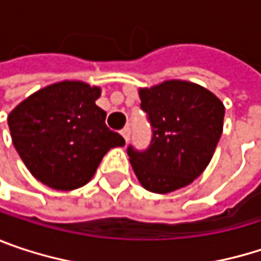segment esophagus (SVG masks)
Here are the masks:
<instances>
[{"label":"esophagus","mask_w":261,"mask_h":261,"mask_svg":"<svg viewBox=\"0 0 261 261\" xmlns=\"http://www.w3.org/2000/svg\"><path fill=\"white\" fill-rule=\"evenodd\" d=\"M121 134H122V137L125 139V142H128L130 140V134H131V130L128 128V127H125L124 130L121 131Z\"/></svg>","instance_id":"obj_1"}]
</instances>
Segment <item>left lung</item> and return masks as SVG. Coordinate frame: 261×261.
Wrapping results in <instances>:
<instances>
[{
    "label": "left lung",
    "mask_w": 261,
    "mask_h": 261,
    "mask_svg": "<svg viewBox=\"0 0 261 261\" xmlns=\"http://www.w3.org/2000/svg\"><path fill=\"white\" fill-rule=\"evenodd\" d=\"M139 96L152 137L145 151L127 148L133 171L149 192L181 189L210 163L222 134L225 107L205 87L181 80L140 89Z\"/></svg>",
    "instance_id": "8db88e82"
}]
</instances>
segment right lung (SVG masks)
I'll return each instance as SVG.
<instances>
[{"instance_id": "obj_1", "label": "right lung", "mask_w": 261, "mask_h": 261, "mask_svg": "<svg viewBox=\"0 0 261 261\" xmlns=\"http://www.w3.org/2000/svg\"><path fill=\"white\" fill-rule=\"evenodd\" d=\"M101 89L60 81L30 95L9 118L12 142L34 178L56 190L87 184L109 149L124 146L95 101Z\"/></svg>"}]
</instances>
